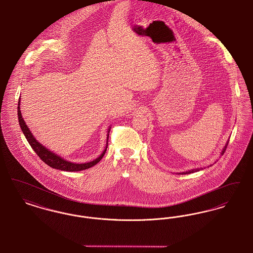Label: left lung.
Returning <instances> with one entry per match:
<instances>
[{
    "instance_id": "left-lung-1",
    "label": "left lung",
    "mask_w": 253,
    "mask_h": 253,
    "mask_svg": "<svg viewBox=\"0 0 253 253\" xmlns=\"http://www.w3.org/2000/svg\"><path fill=\"white\" fill-rule=\"evenodd\" d=\"M228 143H229V141L227 142V144L226 146L224 147V149H223V151H222V153H221V155H224V153H225V151H226V148H227V146H228ZM203 168L200 169H191V170H188V171H184V172H182L180 174H188V173H192V172H194V171H199L200 169H202Z\"/></svg>"
}]
</instances>
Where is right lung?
<instances>
[{
    "instance_id": "1",
    "label": "right lung",
    "mask_w": 253,
    "mask_h": 253,
    "mask_svg": "<svg viewBox=\"0 0 253 253\" xmlns=\"http://www.w3.org/2000/svg\"><path fill=\"white\" fill-rule=\"evenodd\" d=\"M20 102H21V98H19V103H18V119H19V124L21 126L22 131L24 132V136L27 139L28 143L31 146V148L34 150V152L38 155V157H40L45 164H47L51 168L57 169H60V170H65V171H80V170L86 169L91 168V167L95 166L96 163H98L101 160L103 156L105 155L106 150H107V146H108L109 132H110L111 127H109L108 129L106 147H105L104 151L102 152V154L99 157L96 158L95 160H93V161L88 162V163H82V164L73 163V162L63 159L62 157H59L55 153L49 151L48 149H46V147L41 144L37 140L36 138L34 137V135L32 134L31 131L29 130V128L27 127V125L25 124L24 119L22 117V113H21V109H20Z\"/></svg>"
}]
</instances>
